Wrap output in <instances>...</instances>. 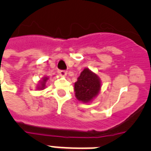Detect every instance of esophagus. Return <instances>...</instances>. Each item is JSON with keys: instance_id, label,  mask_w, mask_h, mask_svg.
<instances>
[{"instance_id": "34e87169", "label": "esophagus", "mask_w": 151, "mask_h": 151, "mask_svg": "<svg viewBox=\"0 0 151 151\" xmlns=\"http://www.w3.org/2000/svg\"><path fill=\"white\" fill-rule=\"evenodd\" d=\"M58 73L60 74L61 76H66V72L65 70H58Z\"/></svg>"}]
</instances>
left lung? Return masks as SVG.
<instances>
[{
	"instance_id": "left-lung-1",
	"label": "left lung",
	"mask_w": 151,
	"mask_h": 151,
	"mask_svg": "<svg viewBox=\"0 0 151 151\" xmlns=\"http://www.w3.org/2000/svg\"><path fill=\"white\" fill-rule=\"evenodd\" d=\"M100 88L99 77L89 69L85 68L74 84L76 98L83 103H89L98 95Z\"/></svg>"
}]
</instances>
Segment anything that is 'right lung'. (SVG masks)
<instances>
[{
    "mask_svg": "<svg viewBox=\"0 0 151 151\" xmlns=\"http://www.w3.org/2000/svg\"><path fill=\"white\" fill-rule=\"evenodd\" d=\"M48 80V78H43V81H41V86L40 87H38L39 89H44L45 88V82L46 81Z\"/></svg>",
    "mask_w": 151,
    "mask_h": 151,
    "instance_id": "1",
    "label": "right lung"
}]
</instances>
